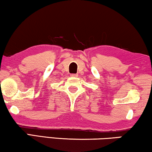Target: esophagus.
<instances>
[{"label":"esophagus","instance_id":"1","mask_svg":"<svg viewBox=\"0 0 152 152\" xmlns=\"http://www.w3.org/2000/svg\"><path fill=\"white\" fill-rule=\"evenodd\" d=\"M70 76H71L72 77H77L78 75L77 74H71L70 75Z\"/></svg>","mask_w":152,"mask_h":152}]
</instances>
